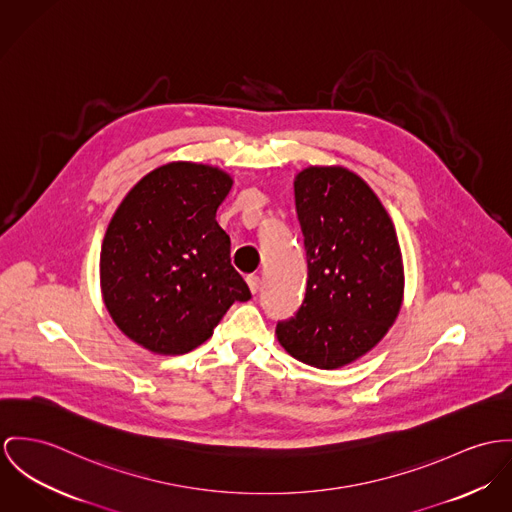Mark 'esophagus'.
Masks as SVG:
<instances>
[{
  "label": "esophagus",
  "instance_id": "esophagus-1",
  "mask_svg": "<svg viewBox=\"0 0 512 512\" xmlns=\"http://www.w3.org/2000/svg\"><path fill=\"white\" fill-rule=\"evenodd\" d=\"M247 284H249V290L255 294L261 288V278L257 275H249L247 276Z\"/></svg>",
  "mask_w": 512,
  "mask_h": 512
}]
</instances>
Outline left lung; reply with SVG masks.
<instances>
[{"label": "left lung", "mask_w": 512, "mask_h": 512, "mask_svg": "<svg viewBox=\"0 0 512 512\" xmlns=\"http://www.w3.org/2000/svg\"><path fill=\"white\" fill-rule=\"evenodd\" d=\"M294 198L308 257L298 314L276 325L296 360L319 370L372 351L403 302V259L394 222L368 183L341 165L306 167Z\"/></svg>", "instance_id": "1"}]
</instances>
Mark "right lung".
<instances>
[{
	"label": "right lung",
	"mask_w": 512,
	"mask_h": 512,
	"mask_svg": "<svg viewBox=\"0 0 512 512\" xmlns=\"http://www.w3.org/2000/svg\"><path fill=\"white\" fill-rule=\"evenodd\" d=\"M232 185L218 167L171 161L144 175L109 222L103 302L118 329L150 353L197 349L234 302L251 298L216 222Z\"/></svg>",
	"instance_id": "1"
}]
</instances>
